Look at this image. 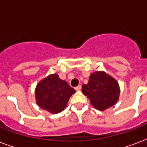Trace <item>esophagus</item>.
<instances>
[{"instance_id": "1", "label": "esophagus", "mask_w": 147, "mask_h": 147, "mask_svg": "<svg viewBox=\"0 0 147 147\" xmlns=\"http://www.w3.org/2000/svg\"><path fill=\"white\" fill-rule=\"evenodd\" d=\"M81 88H82V86H81V85H79V86H77L75 89H76V90H81Z\"/></svg>"}]
</instances>
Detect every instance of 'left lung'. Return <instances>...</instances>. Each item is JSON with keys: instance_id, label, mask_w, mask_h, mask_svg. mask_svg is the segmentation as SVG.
<instances>
[{"instance_id": "left-lung-1", "label": "left lung", "mask_w": 147, "mask_h": 147, "mask_svg": "<svg viewBox=\"0 0 147 147\" xmlns=\"http://www.w3.org/2000/svg\"><path fill=\"white\" fill-rule=\"evenodd\" d=\"M82 91L94 108L103 111L117 103L120 90L113 77L103 71H97L90 76L88 83L82 86Z\"/></svg>"}]
</instances>
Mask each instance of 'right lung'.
Instances as JSON below:
<instances>
[{
  "label": "right lung",
  "mask_w": 147,
  "mask_h": 147,
  "mask_svg": "<svg viewBox=\"0 0 147 147\" xmlns=\"http://www.w3.org/2000/svg\"><path fill=\"white\" fill-rule=\"evenodd\" d=\"M76 90L57 74H51L37 84L35 99L40 108L50 113H59L67 106L70 97Z\"/></svg>",
  "instance_id": "1"
}]
</instances>
